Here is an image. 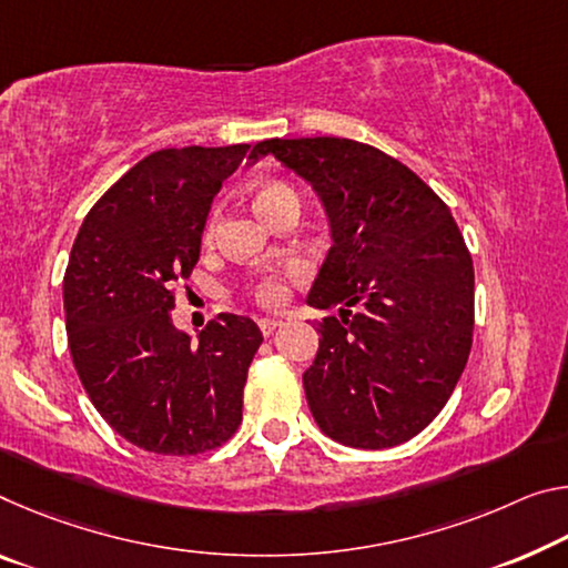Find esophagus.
Listing matches in <instances>:
<instances>
[{
	"label": "esophagus",
	"mask_w": 568,
	"mask_h": 568,
	"mask_svg": "<svg viewBox=\"0 0 568 568\" xmlns=\"http://www.w3.org/2000/svg\"><path fill=\"white\" fill-rule=\"evenodd\" d=\"M257 326H260V331H263V336H270V333L281 326V321H277V318H260Z\"/></svg>",
	"instance_id": "1"
}]
</instances>
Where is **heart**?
<instances>
[{
  "label": "heart",
  "mask_w": 568,
  "mask_h": 568,
  "mask_svg": "<svg viewBox=\"0 0 568 568\" xmlns=\"http://www.w3.org/2000/svg\"><path fill=\"white\" fill-rule=\"evenodd\" d=\"M283 194H293V192L283 184H267L257 192L255 206H263L265 202L275 200V196H283ZM285 295H287V287L281 277H265V281H260L255 287V298L263 305H281L285 301Z\"/></svg>",
  "instance_id": "heart-1"
}]
</instances>
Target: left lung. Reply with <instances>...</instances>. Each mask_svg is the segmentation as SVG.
Segmentation results:
<instances>
[{"instance_id": "left-lung-1", "label": "left lung", "mask_w": 568, "mask_h": 568, "mask_svg": "<svg viewBox=\"0 0 568 568\" xmlns=\"http://www.w3.org/2000/svg\"><path fill=\"white\" fill-rule=\"evenodd\" d=\"M316 192L331 250L305 303L341 305L318 323L305 399L323 435L358 449L419 435L460 382L473 346L475 273L447 204L402 161L366 143L267 139Z\"/></svg>"}]
</instances>
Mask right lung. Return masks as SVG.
Listing matches in <instances>:
<instances>
[{"instance_id":"right-lung-1","label":"right lung","mask_w":568,"mask_h":568,"mask_svg":"<svg viewBox=\"0 0 568 568\" xmlns=\"http://www.w3.org/2000/svg\"><path fill=\"white\" fill-rule=\"evenodd\" d=\"M247 149L154 151L95 202L70 252L62 301L75 372L108 425L149 453H204L242 422L263 333L220 313L192 341L171 321V287L200 260L214 194Z\"/></svg>"}]
</instances>
